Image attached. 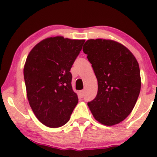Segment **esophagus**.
I'll return each mask as SVG.
<instances>
[{"instance_id": "obj_1", "label": "esophagus", "mask_w": 157, "mask_h": 157, "mask_svg": "<svg viewBox=\"0 0 157 157\" xmlns=\"http://www.w3.org/2000/svg\"><path fill=\"white\" fill-rule=\"evenodd\" d=\"M80 97H83V96H84V91H83V90H82V91H80Z\"/></svg>"}]
</instances>
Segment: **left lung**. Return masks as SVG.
<instances>
[{"label":"left lung","mask_w":157,"mask_h":157,"mask_svg":"<svg viewBox=\"0 0 157 157\" xmlns=\"http://www.w3.org/2000/svg\"><path fill=\"white\" fill-rule=\"evenodd\" d=\"M82 50L98 84L97 96L88 106L97 122L107 126L117 125L130 114L140 94L137 60L128 48L113 40H88Z\"/></svg>","instance_id":"left-lung-1"}]
</instances>
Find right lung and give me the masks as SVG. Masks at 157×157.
I'll return each instance as SVG.
<instances>
[{
  "mask_svg": "<svg viewBox=\"0 0 157 157\" xmlns=\"http://www.w3.org/2000/svg\"><path fill=\"white\" fill-rule=\"evenodd\" d=\"M85 40L47 37L30 51L23 68L26 95L41 123L59 128L67 123L78 102L70 72Z\"/></svg>",
  "mask_w": 157,
  "mask_h": 157,
  "instance_id": "1",
  "label": "right lung"
}]
</instances>
